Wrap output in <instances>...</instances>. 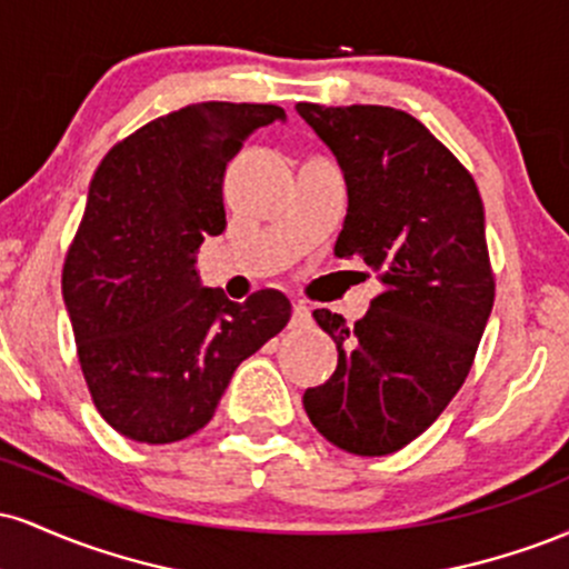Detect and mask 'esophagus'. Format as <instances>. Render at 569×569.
Segmentation results:
<instances>
[{
    "label": "esophagus",
    "instance_id": "1",
    "mask_svg": "<svg viewBox=\"0 0 569 569\" xmlns=\"http://www.w3.org/2000/svg\"><path fill=\"white\" fill-rule=\"evenodd\" d=\"M310 323V310L305 305H293L291 310V326H305Z\"/></svg>",
    "mask_w": 569,
    "mask_h": 569
}]
</instances>
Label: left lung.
I'll use <instances>...</instances> for the list:
<instances>
[{
    "label": "left lung",
    "mask_w": 569,
    "mask_h": 569,
    "mask_svg": "<svg viewBox=\"0 0 569 569\" xmlns=\"http://www.w3.org/2000/svg\"><path fill=\"white\" fill-rule=\"evenodd\" d=\"M297 112L348 184L337 257L363 259L382 283L352 326L312 312L339 358L329 382L305 390V411L345 452L393 455L433 426L473 367L495 302L485 202L468 168L401 109L302 101Z\"/></svg>",
    "instance_id": "1"
}]
</instances>
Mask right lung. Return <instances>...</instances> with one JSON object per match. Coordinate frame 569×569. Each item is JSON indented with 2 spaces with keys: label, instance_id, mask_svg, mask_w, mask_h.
<instances>
[{
  "label": "right lung",
  "instance_id": "right-lung-1",
  "mask_svg": "<svg viewBox=\"0 0 569 569\" xmlns=\"http://www.w3.org/2000/svg\"><path fill=\"white\" fill-rule=\"evenodd\" d=\"M283 117L276 103H189L117 141L90 181L61 289L90 398L126 439L198 433L240 361L289 323L280 291L230 302L194 272L202 238L227 227V162Z\"/></svg>",
  "mask_w": 569,
  "mask_h": 569
}]
</instances>
